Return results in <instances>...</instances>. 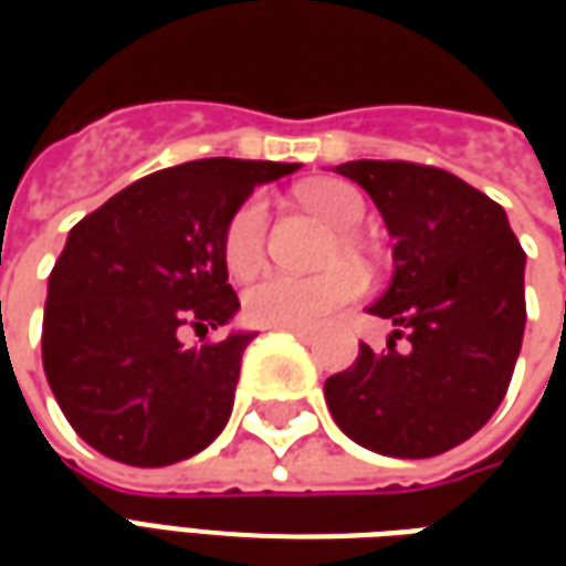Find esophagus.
Returning a JSON list of instances; mask_svg holds the SVG:
<instances>
[{
	"instance_id": "obj_1",
	"label": "esophagus",
	"mask_w": 566,
	"mask_h": 566,
	"mask_svg": "<svg viewBox=\"0 0 566 566\" xmlns=\"http://www.w3.org/2000/svg\"><path fill=\"white\" fill-rule=\"evenodd\" d=\"M287 333H294V336H296V339H300V343H308V339L315 336V333H312V331H287Z\"/></svg>"
}]
</instances>
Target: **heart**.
<instances>
[{"label":"heart","instance_id":"obj_1","mask_svg":"<svg viewBox=\"0 0 566 566\" xmlns=\"http://www.w3.org/2000/svg\"><path fill=\"white\" fill-rule=\"evenodd\" d=\"M303 206L318 221L336 230L327 263L336 260H364L367 245L355 235V230L367 218V199L348 181H315L303 187ZM266 248V202L260 197L245 199L230 214L223 230V263L235 275H245L260 263ZM364 291V279L355 266H336L321 275H287V272H260L248 282L242 294L248 321L260 327H284V331H312L321 327L348 303H355Z\"/></svg>","mask_w":566,"mask_h":566}]
</instances>
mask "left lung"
<instances>
[{
	"mask_svg": "<svg viewBox=\"0 0 566 566\" xmlns=\"http://www.w3.org/2000/svg\"><path fill=\"white\" fill-rule=\"evenodd\" d=\"M336 172L367 190L397 239L391 284L369 306L397 331L388 352L360 345L324 381V400L357 446L433 458L485 427L510 388L527 318L524 251L506 211L446 169L352 160Z\"/></svg>",
	"mask_w": 566,
	"mask_h": 566,
	"instance_id": "8db88e82",
	"label": "left lung"
}]
</instances>
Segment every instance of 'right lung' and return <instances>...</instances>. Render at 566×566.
I'll return each instance as SVG.
<instances>
[{"mask_svg":"<svg viewBox=\"0 0 566 566\" xmlns=\"http://www.w3.org/2000/svg\"><path fill=\"white\" fill-rule=\"evenodd\" d=\"M300 163L209 157L124 187L69 230L48 279L42 364L75 433L112 461L166 467L197 454L233 412L254 333L187 348L239 312L223 230L258 185Z\"/></svg>","mask_w":566,"mask_h":566,"instance_id":"add662e5","label":"right lung"}]
</instances>
